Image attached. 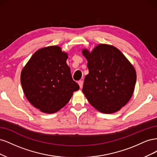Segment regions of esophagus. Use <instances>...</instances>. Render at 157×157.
<instances>
[{
  "mask_svg": "<svg viewBox=\"0 0 157 157\" xmlns=\"http://www.w3.org/2000/svg\"><path fill=\"white\" fill-rule=\"evenodd\" d=\"M78 84L80 86V88H82L83 86V80H79V81H78Z\"/></svg>",
  "mask_w": 157,
  "mask_h": 157,
  "instance_id": "1",
  "label": "esophagus"
}]
</instances>
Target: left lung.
Wrapping results in <instances>:
<instances>
[{
  "instance_id": "left-lung-1",
  "label": "left lung",
  "mask_w": 157,
  "mask_h": 157,
  "mask_svg": "<svg viewBox=\"0 0 157 157\" xmlns=\"http://www.w3.org/2000/svg\"><path fill=\"white\" fill-rule=\"evenodd\" d=\"M82 53L89 70L83 84L84 96L99 112L118 111L134 93L137 77L134 67L112 45L99 44L91 52L82 49Z\"/></svg>"
}]
</instances>
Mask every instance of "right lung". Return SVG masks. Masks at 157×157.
<instances>
[{
  "label": "right lung",
  "mask_w": 157,
  "mask_h": 157,
  "mask_svg": "<svg viewBox=\"0 0 157 157\" xmlns=\"http://www.w3.org/2000/svg\"><path fill=\"white\" fill-rule=\"evenodd\" d=\"M68 54L58 46L35 52L23 68L21 83L32 105L45 113H54L67 104L79 89L66 61Z\"/></svg>",
  "instance_id": "add662e5"
}]
</instances>
